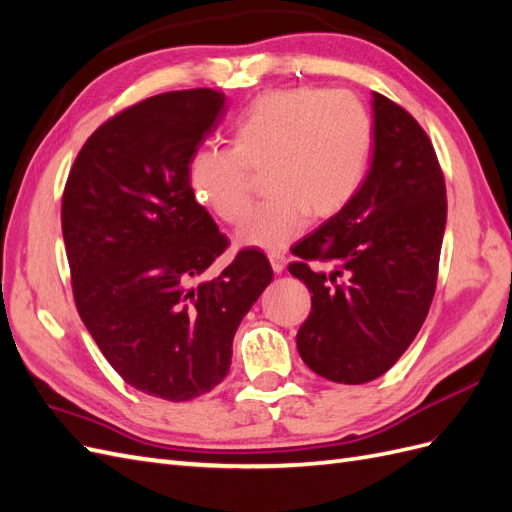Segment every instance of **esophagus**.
I'll use <instances>...</instances> for the list:
<instances>
[{
  "instance_id": "34e87169",
  "label": "esophagus",
  "mask_w": 512,
  "mask_h": 512,
  "mask_svg": "<svg viewBox=\"0 0 512 512\" xmlns=\"http://www.w3.org/2000/svg\"><path fill=\"white\" fill-rule=\"evenodd\" d=\"M269 262L275 273H282L286 269V256L282 252H269Z\"/></svg>"
}]
</instances>
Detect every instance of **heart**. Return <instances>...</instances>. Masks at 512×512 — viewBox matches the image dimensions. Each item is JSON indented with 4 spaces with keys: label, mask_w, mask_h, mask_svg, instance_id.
<instances>
[{
    "label": "heart",
    "mask_w": 512,
    "mask_h": 512,
    "mask_svg": "<svg viewBox=\"0 0 512 512\" xmlns=\"http://www.w3.org/2000/svg\"><path fill=\"white\" fill-rule=\"evenodd\" d=\"M232 138V147L194 151L192 196L226 224H241L252 205V170H265L269 196L237 239L280 252L309 218L329 220L350 205L365 177L374 126L350 91L290 87L258 96Z\"/></svg>",
    "instance_id": "heart-1"
}]
</instances>
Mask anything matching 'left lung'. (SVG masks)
Masks as SVG:
<instances>
[{
	"label": "left lung",
	"mask_w": 512,
	"mask_h": 512,
	"mask_svg": "<svg viewBox=\"0 0 512 512\" xmlns=\"http://www.w3.org/2000/svg\"><path fill=\"white\" fill-rule=\"evenodd\" d=\"M371 111L374 147L359 192L292 247L301 260L288 267L314 294L297 333L301 359L342 384L380 378L421 331L446 228L444 177L427 134L376 91Z\"/></svg>",
	"instance_id": "1"
}]
</instances>
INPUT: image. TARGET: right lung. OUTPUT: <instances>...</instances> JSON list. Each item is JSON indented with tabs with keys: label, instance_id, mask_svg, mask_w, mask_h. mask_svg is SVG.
<instances>
[{
	"label": "right lung",
	"instance_id": "obj_1",
	"mask_svg": "<svg viewBox=\"0 0 512 512\" xmlns=\"http://www.w3.org/2000/svg\"><path fill=\"white\" fill-rule=\"evenodd\" d=\"M226 111L213 89L126 108L87 138L61 203L81 320L123 380L168 401L226 378L239 324L273 280L252 247L205 277L228 239L194 200L188 164Z\"/></svg>",
	"mask_w": 512,
	"mask_h": 512
}]
</instances>
